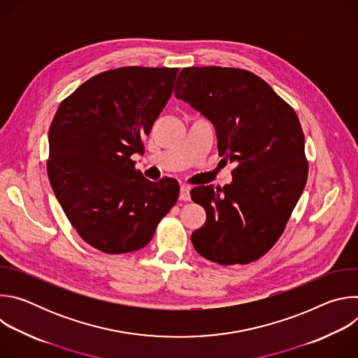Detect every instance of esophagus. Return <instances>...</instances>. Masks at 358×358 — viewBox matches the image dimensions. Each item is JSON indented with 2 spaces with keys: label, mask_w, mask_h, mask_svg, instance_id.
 <instances>
[{
  "label": "esophagus",
  "mask_w": 358,
  "mask_h": 358,
  "mask_svg": "<svg viewBox=\"0 0 358 358\" xmlns=\"http://www.w3.org/2000/svg\"><path fill=\"white\" fill-rule=\"evenodd\" d=\"M189 198H191V195H189V187L185 185V184H182V185L180 187V199H181V201H189Z\"/></svg>",
  "instance_id": "1"
}]
</instances>
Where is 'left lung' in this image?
<instances>
[{
	"label": "left lung",
	"instance_id": "left-lung-1",
	"mask_svg": "<svg viewBox=\"0 0 358 358\" xmlns=\"http://www.w3.org/2000/svg\"><path fill=\"white\" fill-rule=\"evenodd\" d=\"M174 94L208 119L232 182L201 185L191 198L207 221L195 250L220 265L259 259L280 238L308 181L304 136L294 110L259 76L221 66L184 68Z\"/></svg>",
	"mask_w": 358,
	"mask_h": 358
}]
</instances>
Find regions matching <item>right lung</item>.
I'll return each mask as SVG.
<instances>
[{"label": "right lung", "instance_id": "1", "mask_svg": "<svg viewBox=\"0 0 358 358\" xmlns=\"http://www.w3.org/2000/svg\"><path fill=\"white\" fill-rule=\"evenodd\" d=\"M177 68L126 66L99 73L59 105L49 127L48 177L80 238L105 253L144 248L176 206L174 178L152 182L134 169L167 105Z\"/></svg>", "mask_w": 358, "mask_h": 358}]
</instances>
